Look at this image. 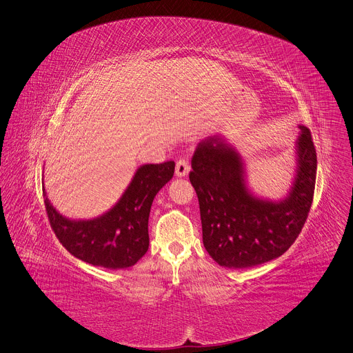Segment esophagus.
Returning <instances> with one entry per match:
<instances>
[{
  "label": "esophagus",
  "instance_id": "esophagus-1",
  "mask_svg": "<svg viewBox=\"0 0 353 353\" xmlns=\"http://www.w3.org/2000/svg\"><path fill=\"white\" fill-rule=\"evenodd\" d=\"M190 170H191V165L185 158H181V159L177 161V163H176V176L184 177L190 173Z\"/></svg>",
  "mask_w": 353,
  "mask_h": 353
}]
</instances>
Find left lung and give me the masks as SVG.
I'll return each instance as SVG.
<instances>
[{
    "mask_svg": "<svg viewBox=\"0 0 353 353\" xmlns=\"http://www.w3.org/2000/svg\"><path fill=\"white\" fill-rule=\"evenodd\" d=\"M299 168L289 195L272 202L253 196L239 154L214 136L194 152L190 181L196 191L203 246L227 268H249L282 256L299 238L314 201L316 150L308 128L300 126Z\"/></svg>",
    "mask_w": 353,
    "mask_h": 353,
    "instance_id": "1",
    "label": "left lung"
}]
</instances>
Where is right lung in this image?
<instances>
[{
  "label": "right lung",
  "instance_id": "1",
  "mask_svg": "<svg viewBox=\"0 0 353 353\" xmlns=\"http://www.w3.org/2000/svg\"><path fill=\"white\" fill-rule=\"evenodd\" d=\"M173 173V161L140 166L118 203L93 220L75 221L63 217L50 205L43 188V202L50 227L60 243L74 257L96 267L129 268L148 250L151 205Z\"/></svg>",
  "mask_w": 353,
  "mask_h": 353
}]
</instances>
